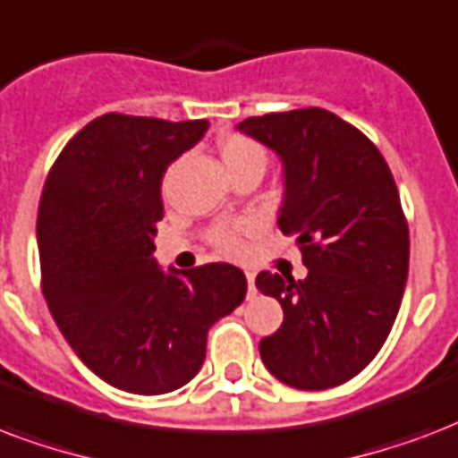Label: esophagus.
Wrapping results in <instances>:
<instances>
[{"label":"esophagus","mask_w":458,"mask_h":458,"mask_svg":"<svg viewBox=\"0 0 458 458\" xmlns=\"http://www.w3.org/2000/svg\"><path fill=\"white\" fill-rule=\"evenodd\" d=\"M246 279H248V299H253L258 289H255V275L253 272H246Z\"/></svg>","instance_id":"34e87169"}]
</instances>
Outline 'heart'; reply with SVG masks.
<instances>
[{"instance_id": "1", "label": "heart", "mask_w": 458, "mask_h": 458, "mask_svg": "<svg viewBox=\"0 0 458 458\" xmlns=\"http://www.w3.org/2000/svg\"><path fill=\"white\" fill-rule=\"evenodd\" d=\"M219 155L232 174L248 169V166L265 169V162H267L265 148L246 133H226L219 140ZM246 226L248 222H219V225L208 229V241L222 253H236L241 248V232Z\"/></svg>"}]
</instances>
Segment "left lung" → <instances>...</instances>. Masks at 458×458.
Segmentation results:
<instances>
[{
    "instance_id": "obj_1",
    "label": "left lung",
    "mask_w": 458,
    "mask_h": 458,
    "mask_svg": "<svg viewBox=\"0 0 458 458\" xmlns=\"http://www.w3.org/2000/svg\"><path fill=\"white\" fill-rule=\"evenodd\" d=\"M241 131L277 152L286 193L277 225L296 236L308 277L260 272L255 286L284 322L260 339L262 363L296 389H329L370 363L402 306L409 222L370 138L320 107L250 116Z\"/></svg>"
}]
</instances>
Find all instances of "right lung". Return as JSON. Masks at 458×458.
Returning <instances> with one entry per match:
<instances>
[{
    "instance_id": "1",
    "label": "right lung",
    "mask_w": 458,
    "mask_h": 458,
    "mask_svg": "<svg viewBox=\"0 0 458 458\" xmlns=\"http://www.w3.org/2000/svg\"><path fill=\"white\" fill-rule=\"evenodd\" d=\"M208 126L109 112L64 145L45 179L42 296L76 356L131 394H166L196 377L210 327L246 299V277L229 262L165 275L152 258L162 176Z\"/></svg>"
}]
</instances>
